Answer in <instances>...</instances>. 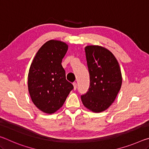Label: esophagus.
Instances as JSON below:
<instances>
[{
  "label": "esophagus",
  "mask_w": 149,
  "mask_h": 149,
  "mask_svg": "<svg viewBox=\"0 0 149 149\" xmlns=\"http://www.w3.org/2000/svg\"><path fill=\"white\" fill-rule=\"evenodd\" d=\"M73 85H74V90H76L77 89V84L75 82L73 83Z\"/></svg>",
  "instance_id": "esophagus-1"
}]
</instances>
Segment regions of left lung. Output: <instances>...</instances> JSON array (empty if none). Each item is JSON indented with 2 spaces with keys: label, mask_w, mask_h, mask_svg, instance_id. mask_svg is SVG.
I'll list each match as a JSON object with an SVG mask.
<instances>
[{
  "label": "left lung",
  "mask_w": 149,
  "mask_h": 149,
  "mask_svg": "<svg viewBox=\"0 0 149 149\" xmlns=\"http://www.w3.org/2000/svg\"><path fill=\"white\" fill-rule=\"evenodd\" d=\"M90 76L88 91L81 96L83 104L94 112L104 111L114 102L122 83L116 58L110 50L98 45L85 48Z\"/></svg>",
  "instance_id": "1"
}]
</instances>
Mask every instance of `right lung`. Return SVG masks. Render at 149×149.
<instances>
[{
	"label": "right lung",
	"instance_id": "add662e5",
	"mask_svg": "<svg viewBox=\"0 0 149 149\" xmlns=\"http://www.w3.org/2000/svg\"><path fill=\"white\" fill-rule=\"evenodd\" d=\"M68 46L50 40L40 48L30 65L28 90L32 102L40 110L52 114L64 104L73 85L65 79L62 58Z\"/></svg>",
	"mask_w": 149,
	"mask_h": 149
}]
</instances>
